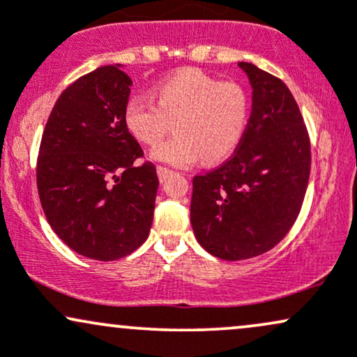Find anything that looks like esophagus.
Wrapping results in <instances>:
<instances>
[{
    "label": "esophagus",
    "mask_w": 357,
    "mask_h": 357,
    "mask_svg": "<svg viewBox=\"0 0 357 357\" xmlns=\"http://www.w3.org/2000/svg\"><path fill=\"white\" fill-rule=\"evenodd\" d=\"M171 173H173V171L167 169V167H165V166H158V176H159V179H161V181H166V179L169 178Z\"/></svg>",
    "instance_id": "1"
}]
</instances>
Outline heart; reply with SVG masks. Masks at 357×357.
Segmentation results:
<instances>
[{"label":"heart","mask_w":357,"mask_h":357,"mask_svg":"<svg viewBox=\"0 0 357 357\" xmlns=\"http://www.w3.org/2000/svg\"><path fill=\"white\" fill-rule=\"evenodd\" d=\"M154 100L134 96L126 102L124 124L139 142L153 146L166 136L171 122L176 134L153 149L151 158L186 167L199 159H227L243 137L248 99L236 84H221L198 68H184L153 89Z\"/></svg>","instance_id":"obj_1"}]
</instances>
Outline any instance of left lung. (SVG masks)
<instances>
[{"label": "left lung", "instance_id": "obj_1", "mask_svg": "<svg viewBox=\"0 0 357 357\" xmlns=\"http://www.w3.org/2000/svg\"><path fill=\"white\" fill-rule=\"evenodd\" d=\"M252 87V112L235 154L192 178L196 240L223 260H247L273 248L296 223L310 174L304 119L282 80L238 61Z\"/></svg>", "mask_w": 357, "mask_h": 357}]
</instances>
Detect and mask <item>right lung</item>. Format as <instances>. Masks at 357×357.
I'll return each mask as SVG.
<instances>
[{
  "label": "right lung",
  "instance_id": "add662e5",
  "mask_svg": "<svg viewBox=\"0 0 357 357\" xmlns=\"http://www.w3.org/2000/svg\"><path fill=\"white\" fill-rule=\"evenodd\" d=\"M122 65H107L61 92L36 162L40 203L52 230L73 252L110 261L144 243L159 179L124 124L130 93Z\"/></svg>",
  "mask_w": 357,
  "mask_h": 357
}]
</instances>
